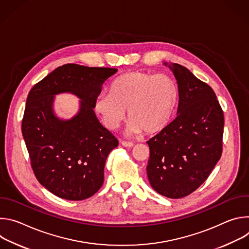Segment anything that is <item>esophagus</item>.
<instances>
[{"label": "esophagus", "instance_id": "esophagus-1", "mask_svg": "<svg viewBox=\"0 0 249 249\" xmlns=\"http://www.w3.org/2000/svg\"><path fill=\"white\" fill-rule=\"evenodd\" d=\"M121 144L126 148H132L134 146V143H132V142H127V141H122Z\"/></svg>", "mask_w": 249, "mask_h": 249}]
</instances>
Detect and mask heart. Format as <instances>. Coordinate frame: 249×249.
Masks as SVG:
<instances>
[{
    "instance_id": "1",
    "label": "heart",
    "mask_w": 249,
    "mask_h": 249,
    "mask_svg": "<svg viewBox=\"0 0 249 249\" xmlns=\"http://www.w3.org/2000/svg\"><path fill=\"white\" fill-rule=\"evenodd\" d=\"M178 98V86L171 77L132 71L115 80L111 92L96 97L95 110L106 127L115 129L129 109V132L156 134L170 123Z\"/></svg>"
}]
</instances>
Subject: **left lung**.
Instances as JSON below:
<instances>
[{"label": "left lung", "mask_w": 249, "mask_h": 249, "mask_svg": "<svg viewBox=\"0 0 249 249\" xmlns=\"http://www.w3.org/2000/svg\"><path fill=\"white\" fill-rule=\"evenodd\" d=\"M168 67L179 89L177 116L147 142V174L158 193L178 199L194 192L221 159L224 112L209 85L179 64Z\"/></svg>", "instance_id": "left-lung-1"}]
</instances>
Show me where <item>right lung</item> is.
<instances>
[{
    "instance_id": "right-lung-1",
    "label": "right lung",
    "mask_w": 249,
    "mask_h": 249,
    "mask_svg": "<svg viewBox=\"0 0 249 249\" xmlns=\"http://www.w3.org/2000/svg\"><path fill=\"white\" fill-rule=\"evenodd\" d=\"M114 68L66 64L55 69L29 91L21 122L22 136L37 180L54 195L72 201L95 194L104 180V165L117 139L93 111L104 82ZM71 92L81 99L72 120L53 111V95Z\"/></svg>"
}]
</instances>
